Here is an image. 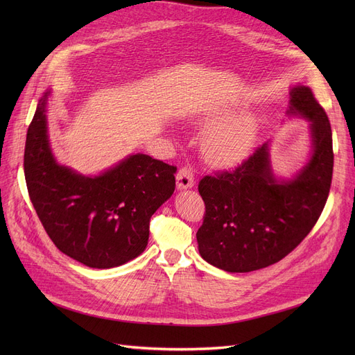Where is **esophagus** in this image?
<instances>
[{
    "label": "esophagus",
    "instance_id": "34e87169",
    "mask_svg": "<svg viewBox=\"0 0 355 355\" xmlns=\"http://www.w3.org/2000/svg\"><path fill=\"white\" fill-rule=\"evenodd\" d=\"M194 187V174L190 168H180L177 173V189L187 190Z\"/></svg>",
    "mask_w": 355,
    "mask_h": 355
}]
</instances>
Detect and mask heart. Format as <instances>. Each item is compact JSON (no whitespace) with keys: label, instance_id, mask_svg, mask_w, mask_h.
I'll return each mask as SVG.
<instances>
[{"label":"heart","instance_id":"heart-1","mask_svg":"<svg viewBox=\"0 0 355 355\" xmlns=\"http://www.w3.org/2000/svg\"><path fill=\"white\" fill-rule=\"evenodd\" d=\"M233 109L221 110L207 138L206 148L209 155L218 164H236L243 161L252 151L257 137V119L252 114L234 116Z\"/></svg>","mask_w":355,"mask_h":355}]
</instances>
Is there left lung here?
<instances>
[{
  "instance_id": "1",
  "label": "left lung",
  "mask_w": 355,
  "mask_h": 355,
  "mask_svg": "<svg viewBox=\"0 0 355 355\" xmlns=\"http://www.w3.org/2000/svg\"><path fill=\"white\" fill-rule=\"evenodd\" d=\"M288 116L309 123L308 162L291 178L273 173L269 144L233 171L198 184L206 216L197 232L201 257L232 273L268 268L289 254L318 221L334 168L332 132L325 110L304 85L289 92Z\"/></svg>"
}]
</instances>
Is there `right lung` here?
<instances>
[{"mask_svg":"<svg viewBox=\"0 0 355 355\" xmlns=\"http://www.w3.org/2000/svg\"><path fill=\"white\" fill-rule=\"evenodd\" d=\"M47 90L27 130L24 175L44 230L60 252L85 266L109 269L138 257L149 220L175 190L177 166L128 155L98 175L55 161L47 132Z\"/></svg>","mask_w":355,"mask_h":355,"instance_id":"add662e5","label":"right lung"}]
</instances>
